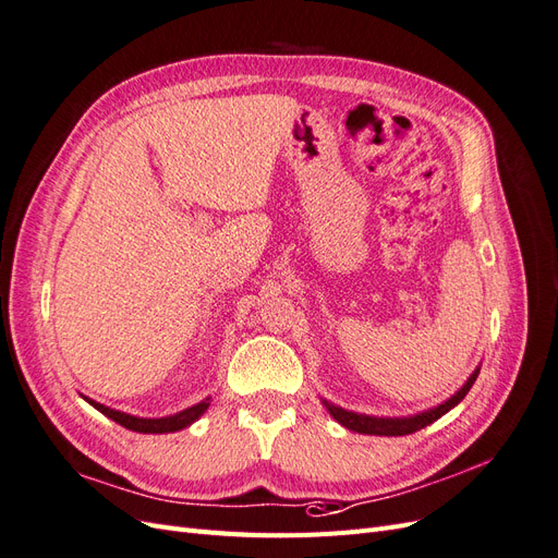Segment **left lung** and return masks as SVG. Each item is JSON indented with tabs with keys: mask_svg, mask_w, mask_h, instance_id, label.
I'll return each mask as SVG.
<instances>
[{
	"mask_svg": "<svg viewBox=\"0 0 558 558\" xmlns=\"http://www.w3.org/2000/svg\"><path fill=\"white\" fill-rule=\"evenodd\" d=\"M477 373H480V366L471 373L469 380L463 383V387L452 393L445 403L436 405V408H428L424 412H417V415H410V417H373V415H362V412H352V410H345L340 405H333L331 401L322 399V403H325V408L329 410V415L340 424L345 426L350 430H356V434H366V436H408V434H415V430L434 424L436 420H440L445 412L452 410L454 405H459L463 401L465 393L471 391L473 383L477 380Z\"/></svg>",
	"mask_w": 558,
	"mask_h": 558,
	"instance_id": "1",
	"label": "left lung"
}]
</instances>
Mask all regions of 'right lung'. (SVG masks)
<instances>
[{
	"mask_svg": "<svg viewBox=\"0 0 558 558\" xmlns=\"http://www.w3.org/2000/svg\"><path fill=\"white\" fill-rule=\"evenodd\" d=\"M83 399L93 408H97L101 415L118 422L124 428L136 430V434H173V430H183V428H187L190 424H194L196 420H199L204 412L208 410V405H210V397H208V399L199 401L196 405H190V408H185L181 412H175V415H167V417H136V415H128V412L113 410V408L104 405V403H97V401L87 399V397H83Z\"/></svg>",
	"mask_w": 558,
	"mask_h": 558,
	"instance_id": "obj_1",
	"label": "right lung"
}]
</instances>
